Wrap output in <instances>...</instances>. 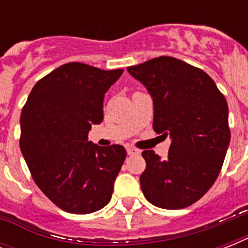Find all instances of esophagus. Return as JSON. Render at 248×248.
I'll use <instances>...</instances> for the list:
<instances>
[{"instance_id": "obj_1", "label": "esophagus", "mask_w": 248, "mask_h": 248, "mask_svg": "<svg viewBox=\"0 0 248 248\" xmlns=\"http://www.w3.org/2000/svg\"><path fill=\"white\" fill-rule=\"evenodd\" d=\"M126 151H127V155H140L139 149H136V148L131 147V145H128V147L126 148Z\"/></svg>"}]
</instances>
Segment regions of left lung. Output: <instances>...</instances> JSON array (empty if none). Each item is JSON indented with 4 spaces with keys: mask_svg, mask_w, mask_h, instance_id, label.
<instances>
[{
    "mask_svg": "<svg viewBox=\"0 0 248 248\" xmlns=\"http://www.w3.org/2000/svg\"><path fill=\"white\" fill-rule=\"evenodd\" d=\"M153 97V128L171 138L169 155L144 151L140 176L144 197L166 210L201 200L223 167L231 141L228 104L214 79L172 56H159L127 68Z\"/></svg>",
    "mask_w": 248,
    "mask_h": 248,
    "instance_id": "left-lung-1",
    "label": "left lung"
}]
</instances>
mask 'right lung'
<instances>
[{
	"instance_id": "obj_1",
	"label": "right lung",
	"mask_w": 248,
	"mask_h": 248,
	"mask_svg": "<svg viewBox=\"0 0 248 248\" xmlns=\"http://www.w3.org/2000/svg\"><path fill=\"white\" fill-rule=\"evenodd\" d=\"M124 69L67 63L34 85L20 116V149L33 180L52 203L91 214L109 203L126 149L87 141L103 121L104 93Z\"/></svg>"
}]
</instances>
